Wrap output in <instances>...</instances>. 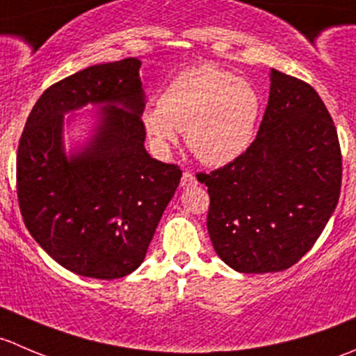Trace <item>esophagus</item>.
I'll use <instances>...</instances> for the list:
<instances>
[{
	"mask_svg": "<svg viewBox=\"0 0 356 356\" xmlns=\"http://www.w3.org/2000/svg\"><path fill=\"white\" fill-rule=\"evenodd\" d=\"M198 184V181H196L195 175L191 174V172H184L181 177V188L188 189V188H193V186Z\"/></svg>",
	"mask_w": 356,
	"mask_h": 356,
	"instance_id": "obj_1",
	"label": "esophagus"
}]
</instances>
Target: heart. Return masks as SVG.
Here are the masks:
<instances>
[{"mask_svg": "<svg viewBox=\"0 0 356 356\" xmlns=\"http://www.w3.org/2000/svg\"><path fill=\"white\" fill-rule=\"evenodd\" d=\"M261 102L257 89L215 65L181 72L141 118L153 145L168 149L179 132L201 163L224 167L246 153L257 132Z\"/></svg>", "mask_w": 356, "mask_h": 356, "instance_id": "b5f03b06", "label": "heart"}]
</instances>
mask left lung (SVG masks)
<instances>
[{"label": "left lung", "instance_id": "left-lung-1", "mask_svg": "<svg viewBox=\"0 0 356 356\" xmlns=\"http://www.w3.org/2000/svg\"><path fill=\"white\" fill-rule=\"evenodd\" d=\"M341 149L312 86L270 70L260 129L243 156L211 174L207 227L218 257L243 274L281 272L315 245L336 210Z\"/></svg>", "mask_w": 356, "mask_h": 356}]
</instances>
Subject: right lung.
<instances>
[{"instance_id":"right-lung-1","label":"right lung","mask_w":356,"mask_h":356,"mask_svg":"<svg viewBox=\"0 0 356 356\" xmlns=\"http://www.w3.org/2000/svg\"><path fill=\"white\" fill-rule=\"evenodd\" d=\"M141 62L84 68L46 89L25 122L17 195L32 238L67 270L118 279L143 264L181 168L145 148ZM98 108L88 141L65 152V115ZM70 124V120L67 122Z\"/></svg>"}]
</instances>
